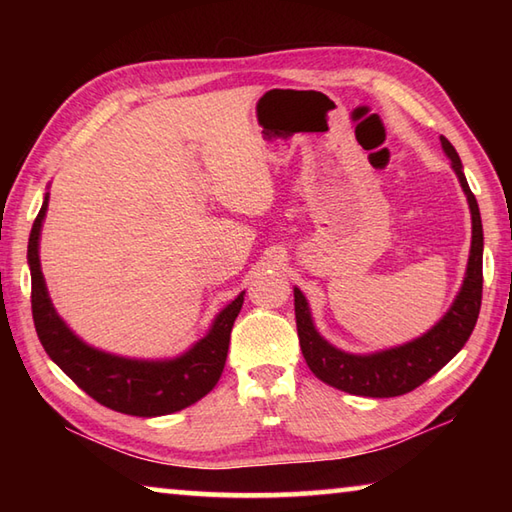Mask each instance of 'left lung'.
<instances>
[{
	"instance_id": "left-lung-1",
	"label": "left lung",
	"mask_w": 512,
	"mask_h": 512,
	"mask_svg": "<svg viewBox=\"0 0 512 512\" xmlns=\"http://www.w3.org/2000/svg\"><path fill=\"white\" fill-rule=\"evenodd\" d=\"M440 143L451 158L453 169L458 173L460 184L466 193V200H469L473 217V242L469 268H466L460 295L453 301L451 310L444 314L436 328H431L416 341L394 347V350L369 356L345 354L332 347L328 341H323L319 332L314 330L308 312V301L301 295V290L295 288V317L303 358H306L314 376L336 389L347 391V394L369 398H391L409 394V391L420 387L424 380H429L433 374L440 372L462 350L475 328L477 317H480L484 284V231L480 206H477L475 195L469 189V182H466L458 151H455V147L444 136H440Z\"/></svg>"
}]
</instances>
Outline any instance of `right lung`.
<instances>
[{
    "label": "right lung",
    "instance_id": "1",
    "mask_svg": "<svg viewBox=\"0 0 512 512\" xmlns=\"http://www.w3.org/2000/svg\"><path fill=\"white\" fill-rule=\"evenodd\" d=\"M48 209V195L32 224L28 264L32 277V319L43 350L85 394L103 407L127 416H165L204 398L217 385L226 363L231 330L244 303V292L220 312L211 332L176 361H129L94 350L68 330L54 312L39 264V231Z\"/></svg>",
    "mask_w": 512,
    "mask_h": 512
}]
</instances>
